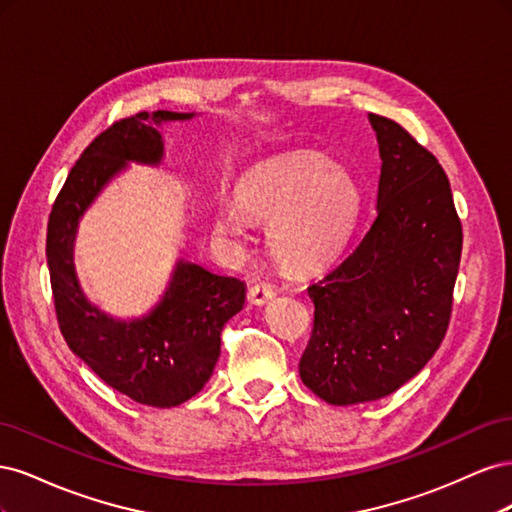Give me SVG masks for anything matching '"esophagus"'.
Wrapping results in <instances>:
<instances>
[{
    "instance_id": "esophagus-1",
    "label": "esophagus",
    "mask_w": 512,
    "mask_h": 512,
    "mask_svg": "<svg viewBox=\"0 0 512 512\" xmlns=\"http://www.w3.org/2000/svg\"><path fill=\"white\" fill-rule=\"evenodd\" d=\"M273 297H275V288L271 284H267V282L254 284L250 288V292H247V299H250L254 305H265Z\"/></svg>"
}]
</instances>
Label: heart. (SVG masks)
I'll return each mask as SVG.
<instances>
[{"mask_svg":"<svg viewBox=\"0 0 512 512\" xmlns=\"http://www.w3.org/2000/svg\"><path fill=\"white\" fill-rule=\"evenodd\" d=\"M361 183L318 153H290L252 166L224 200L215 230L245 241L250 220L269 222V245L284 265H320L342 247L361 218Z\"/></svg>","mask_w":512,"mask_h":512,"instance_id":"1","label":"heart"}]
</instances>
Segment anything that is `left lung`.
Here are the masks:
<instances>
[{
	"label": "left lung",
	"mask_w": 512,
	"mask_h": 512,
	"mask_svg": "<svg viewBox=\"0 0 512 512\" xmlns=\"http://www.w3.org/2000/svg\"><path fill=\"white\" fill-rule=\"evenodd\" d=\"M378 136L376 220L359 245L307 288L314 329L299 374L331 406L395 393L448 329L463 232L451 183L397 121L369 115Z\"/></svg>",
	"instance_id": "obj_1"
}]
</instances>
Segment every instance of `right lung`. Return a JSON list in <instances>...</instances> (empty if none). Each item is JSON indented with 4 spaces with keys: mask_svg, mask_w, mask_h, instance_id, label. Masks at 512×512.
I'll return each instance as SVG.
<instances>
[{
    "mask_svg": "<svg viewBox=\"0 0 512 512\" xmlns=\"http://www.w3.org/2000/svg\"><path fill=\"white\" fill-rule=\"evenodd\" d=\"M192 117L156 111L115 121L72 166L46 228L55 314L68 348L115 391L153 408L179 406L207 384L220 359L224 324L245 303L243 282L181 258L162 301L147 316L117 320L85 299L72 247L81 215L119 170L128 162H162L160 123Z\"/></svg>",
    "mask_w": 512,
    "mask_h": 512,
    "instance_id": "obj_1",
    "label": "right lung"
}]
</instances>
